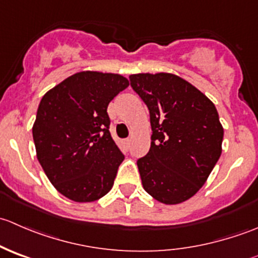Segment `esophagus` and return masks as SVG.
Returning a JSON list of instances; mask_svg holds the SVG:
<instances>
[{
  "mask_svg": "<svg viewBox=\"0 0 258 258\" xmlns=\"http://www.w3.org/2000/svg\"><path fill=\"white\" fill-rule=\"evenodd\" d=\"M130 145H131V139H127L126 141H124V146H126V147L128 148Z\"/></svg>",
  "mask_w": 258,
  "mask_h": 258,
  "instance_id": "34e87169",
  "label": "esophagus"
}]
</instances>
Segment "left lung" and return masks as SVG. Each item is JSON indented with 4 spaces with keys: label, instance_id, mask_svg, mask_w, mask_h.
<instances>
[{
    "label": "left lung",
    "instance_id": "1",
    "mask_svg": "<svg viewBox=\"0 0 258 258\" xmlns=\"http://www.w3.org/2000/svg\"><path fill=\"white\" fill-rule=\"evenodd\" d=\"M130 82L152 128L150 151L137 160L145 191L162 204H181L204 186L222 152L217 110L176 75H131Z\"/></svg>",
    "mask_w": 258,
    "mask_h": 258
}]
</instances>
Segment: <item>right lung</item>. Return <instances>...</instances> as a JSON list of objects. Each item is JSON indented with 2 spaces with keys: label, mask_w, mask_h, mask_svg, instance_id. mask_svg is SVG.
I'll return each mask as SVG.
<instances>
[{
  "label": "right lung",
  "mask_w": 258,
  "mask_h": 258,
  "mask_svg": "<svg viewBox=\"0 0 258 258\" xmlns=\"http://www.w3.org/2000/svg\"><path fill=\"white\" fill-rule=\"evenodd\" d=\"M127 87L121 75L83 71L41 100L32 128L38 162L67 199L92 202L112 188L124 156L110 134L107 107Z\"/></svg>",
  "instance_id": "right-lung-1"
}]
</instances>
